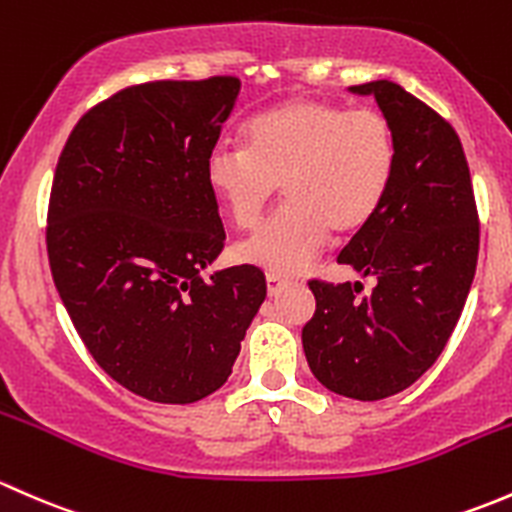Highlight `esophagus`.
<instances>
[{"label":"esophagus","mask_w":512,"mask_h":512,"mask_svg":"<svg viewBox=\"0 0 512 512\" xmlns=\"http://www.w3.org/2000/svg\"><path fill=\"white\" fill-rule=\"evenodd\" d=\"M288 286H291V278L278 276V273H268V276H266L268 295H278L283 291V288H288Z\"/></svg>","instance_id":"esophagus-1"}]
</instances>
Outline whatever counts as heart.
<instances>
[{
  "label": "heart",
  "instance_id": "obj_1",
  "mask_svg": "<svg viewBox=\"0 0 512 512\" xmlns=\"http://www.w3.org/2000/svg\"><path fill=\"white\" fill-rule=\"evenodd\" d=\"M397 167V140L377 110L293 98L246 125V147L221 140L204 162L226 217L251 231L281 192L286 207L239 249L241 261L278 276L308 268L330 236H355L382 207Z\"/></svg>",
  "mask_w": 512,
  "mask_h": 512
}]
</instances>
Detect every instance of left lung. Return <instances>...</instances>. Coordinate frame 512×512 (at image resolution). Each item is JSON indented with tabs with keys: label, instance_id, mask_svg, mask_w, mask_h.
<instances>
[{
	"label": "left lung",
	"instance_id": "1",
	"mask_svg": "<svg viewBox=\"0 0 512 512\" xmlns=\"http://www.w3.org/2000/svg\"><path fill=\"white\" fill-rule=\"evenodd\" d=\"M374 96L397 140L382 207L337 263L362 283L310 281L315 315L303 328L310 372L342 397L377 402L414 384L444 352L478 263V212L456 130L392 81L352 86Z\"/></svg>",
	"mask_w": 512,
	"mask_h": 512
}]
</instances>
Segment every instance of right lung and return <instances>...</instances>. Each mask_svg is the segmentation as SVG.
Masks as SVG:
<instances>
[{
    "mask_svg": "<svg viewBox=\"0 0 512 512\" xmlns=\"http://www.w3.org/2000/svg\"><path fill=\"white\" fill-rule=\"evenodd\" d=\"M239 91L234 76L123 88L78 120L56 165V291L93 360L150 402L217 392L266 298L256 266L199 276L226 239L204 162Z\"/></svg>",
    "mask_w": 512,
    "mask_h": 512,
    "instance_id": "right-lung-1",
    "label": "right lung"
}]
</instances>
